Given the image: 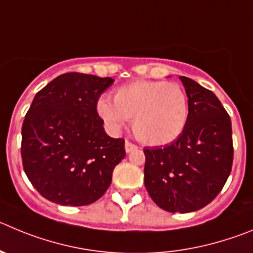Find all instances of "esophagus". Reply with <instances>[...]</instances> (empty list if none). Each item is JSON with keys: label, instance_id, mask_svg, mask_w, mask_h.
<instances>
[{"label": "esophagus", "instance_id": "esophagus-1", "mask_svg": "<svg viewBox=\"0 0 253 253\" xmlns=\"http://www.w3.org/2000/svg\"><path fill=\"white\" fill-rule=\"evenodd\" d=\"M135 149H136L135 144H133V143L129 142V140H126V142H125V152L130 153V152H133V150H135Z\"/></svg>", "mask_w": 253, "mask_h": 253}]
</instances>
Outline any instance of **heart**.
Masks as SVG:
<instances>
[{
  "instance_id": "1",
  "label": "heart",
  "mask_w": 253,
  "mask_h": 253,
  "mask_svg": "<svg viewBox=\"0 0 253 253\" xmlns=\"http://www.w3.org/2000/svg\"><path fill=\"white\" fill-rule=\"evenodd\" d=\"M98 113L111 129L118 130L125 120H133V133L150 147L173 142L188 122L187 94L175 83L138 80L120 86L113 103L100 99Z\"/></svg>"
}]
</instances>
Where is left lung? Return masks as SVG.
Instances as JSON below:
<instances>
[{"mask_svg":"<svg viewBox=\"0 0 253 253\" xmlns=\"http://www.w3.org/2000/svg\"><path fill=\"white\" fill-rule=\"evenodd\" d=\"M188 98L183 133L164 147L144 148V184L162 210L188 213L218 196L233 162L231 118L211 90L179 76Z\"/></svg>","mask_w":253,"mask_h":253,"instance_id":"obj_1","label":"left lung"}]
</instances>
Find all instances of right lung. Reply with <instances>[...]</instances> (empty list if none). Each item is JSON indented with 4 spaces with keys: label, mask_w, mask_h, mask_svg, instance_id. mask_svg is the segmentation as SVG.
Returning a JSON list of instances; mask_svg holds the SVG:
<instances>
[{
    "label": "right lung",
    "mask_w": 253,
    "mask_h": 253,
    "mask_svg": "<svg viewBox=\"0 0 253 253\" xmlns=\"http://www.w3.org/2000/svg\"><path fill=\"white\" fill-rule=\"evenodd\" d=\"M111 78L57 76L35 95L22 124L21 157L36 191L61 206H87L109 188L125 140L111 138L96 105Z\"/></svg>",
    "instance_id": "obj_1"
}]
</instances>
